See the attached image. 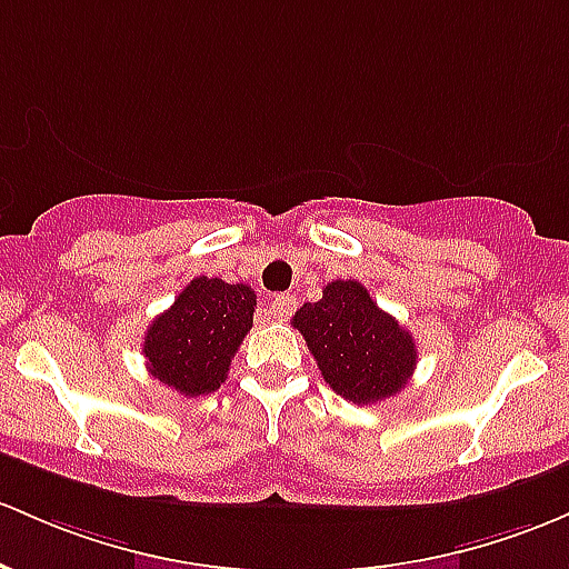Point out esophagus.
Wrapping results in <instances>:
<instances>
[{"label":"esophagus","instance_id":"1","mask_svg":"<svg viewBox=\"0 0 569 569\" xmlns=\"http://www.w3.org/2000/svg\"><path fill=\"white\" fill-rule=\"evenodd\" d=\"M295 308H297V299L291 295H278L270 299V313L272 318H278V321H286V318L295 313Z\"/></svg>","mask_w":569,"mask_h":569}]
</instances>
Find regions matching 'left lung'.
<instances>
[{"instance_id":"obj_1","label":"left lung","mask_w":569,"mask_h":569,"mask_svg":"<svg viewBox=\"0 0 569 569\" xmlns=\"http://www.w3.org/2000/svg\"><path fill=\"white\" fill-rule=\"evenodd\" d=\"M323 380L353 405L395 397L416 370L413 335L378 308L359 280H335L291 318Z\"/></svg>"}]
</instances>
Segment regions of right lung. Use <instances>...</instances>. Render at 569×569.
<instances>
[{"label":"right lung","mask_w":569,"mask_h":569,"mask_svg":"<svg viewBox=\"0 0 569 569\" xmlns=\"http://www.w3.org/2000/svg\"><path fill=\"white\" fill-rule=\"evenodd\" d=\"M256 295L246 283L193 278L148 327V372L183 397L210 395L227 380L242 337L253 327Z\"/></svg>","instance_id":"obj_1"}]
</instances>
